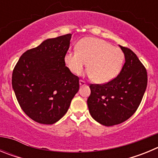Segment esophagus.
Here are the masks:
<instances>
[{"mask_svg": "<svg viewBox=\"0 0 158 158\" xmlns=\"http://www.w3.org/2000/svg\"><path fill=\"white\" fill-rule=\"evenodd\" d=\"M79 84H80V86H84V85H86L85 81H84L83 80H80V81H79Z\"/></svg>", "mask_w": 158, "mask_h": 158, "instance_id": "1", "label": "esophagus"}]
</instances>
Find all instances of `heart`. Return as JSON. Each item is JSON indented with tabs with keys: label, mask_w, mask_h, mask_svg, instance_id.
Returning <instances> with one entry per match:
<instances>
[{
	"label": "heart",
	"mask_w": 158,
	"mask_h": 158,
	"mask_svg": "<svg viewBox=\"0 0 158 158\" xmlns=\"http://www.w3.org/2000/svg\"><path fill=\"white\" fill-rule=\"evenodd\" d=\"M76 49L77 51L65 54V65L72 73L79 75L88 63L89 75L95 83H107L114 79L123 63L124 54L120 49L98 38H84Z\"/></svg>",
	"instance_id": "heart-1"
}]
</instances>
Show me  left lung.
I'll return each mask as SVG.
<instances>
[{
    "instance_id": "obj_1",
    "label": "left lung",
    "mask_w": 158,
    "mask_h": 158,
    "mask_svg": "<svg viewBox=\"0 0 158 158\" xmlns=\"http://www.w3.org/2000/svg\"><path fill=\"white\" fill-rule=\"evenodd\" d=\"M119 47L124 53L125 63L118 76L107 83L89 86V113L96 122L107 127L121 123L132 116L147 86L144 65L131 49Z\"/></svg>"
}]
</instances>
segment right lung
<instances>
[{
  "label": "right lung",
  "instance_id": "right-lung-1",
  "mask_svg": "<svg viewBox=\"0 0 158 158\" xmlns=\"http://www.w3.org/2000/svg\"><path fill=\"white\" fill-rule=\"evenodd\" d=\"M71 34L48 39L23 53L12 72L19 106L31 119L53 124L65 115L79 90V77L65 66Z\"/></svg>",
  "mask_w": 158,
  "mask_h": 158
}]
</instances>
